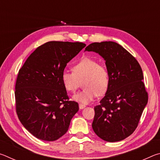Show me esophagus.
<instances>
[{
    "label": "esophagus",
    "mask_w": 160,
    "mask_h": 160,
    "mask_svg": "<svg viewBox=\"0 0 160 160\" xmlns=\"http://www.w3.org/2000/svg\"><path fill=\"white\" fill-rule=\"evenodd\" d=\"M85 107V105H84V104H79V108H80V109H83Z\"/></svg>",
    "instance_id": "34e87169"
}]
</instances>
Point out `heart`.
Here are the masks:
<instances>
[{
    "mask_svg": "<svg viewBox=\"0 0 160 160\" xmlns=\"http://www.w3.org/2000/svg\"><path fill=\"white\" fill-rule=\"evenodd\" d=\"M72 72L63 71L61 82L68 92H74L82 82L83 90L72 96L74 101L87 104L97 95L107 92L110 82L109 70L107 67L98 64V61L90 57H83L72 68Z\"/></svg>",
    "mask_w": 160,
    "mask_h": 160,
    "instance_id": "obj_1",
    "label": "heart"
}]
</instances>
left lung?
<instances>
[{"mask_svg": "<svg viewBox=\"0 0 160 160\" xmlns=\"http://www.w3.org/2000/svg\"><path fill=\"white\" fill-rule=\"evenodd\" d=\"M85 51L99 53L104 59L110 76L105 96L94 107L93 131L105 141H121L134 132L148 104L142 68L136 59L116 42H94Z\"/></svg>", "mask_w": 160, "mask_h": 160, "instance_id": "obj_1", "label": "left lung"}]
</instances>
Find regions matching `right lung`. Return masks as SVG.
<instances>
[{
  "mask_svg": "<svg viewBox=\"0 0 160 160\" xmlns=\"http://www.w3.org/2000/svg\"><path fill=\"white\" fill-rule=\"evenodd\" d=\"M85 46L81 42H47L31 53L19 70L16 112L21 123L37 138H60L79 110L77 102L68 100L61 74Z\"/></svg>",
  "mask_w": 160,
  "mask_h": 160,
  "instance_id": "1",
  "label": "right lung"
}]
</instances>
